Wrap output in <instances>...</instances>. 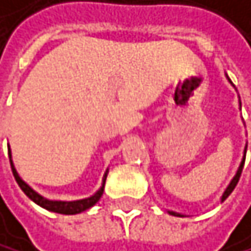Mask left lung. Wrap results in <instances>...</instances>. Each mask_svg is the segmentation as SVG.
Instances as JSON below:
<instances>
[{
    "instance_id": "1",
    "label": "left lung",
    "mask_w": 251,
    "mask_h": 251,
    "mask_svg": "<svg viewBox=\"0 0 251 251\" xmlns=\"http://www.w3.org/2000/svg\"><path fill=\"white\" fill-rule=\"evenodd\" d=\"M246 151H247V147H246ZM244 162H246V158L242 159V162H241V166H239V169H238V172H236V175H235V178L231 179V182L228 184V187L226 189V192H224V195H223V199L221 201H226V199L231 195V192L235 190V187H236V184H238V181H239V178H241V173H242V169H244ZM173 216H181V215H178V213H175V212H170Z\"/></svg>"
}]
</instances>
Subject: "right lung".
I'll list each match as a JSON object with an SVG mask.
<instances>
[{"label":"right lung","instance_id":"right-lung-1","mask_svg":"<svg viewBox=\"0 0 251 251\" xmlns=\"http://www.w3.org/2000/svg\"><path fill=\"white\" fill-rule=\"evenodd\" d=\"M10 158V156H9ZM12 166V172H13V176L16 182H18V185L21 187V190L32 199V201L38 205H41L43 208L49 210V212H55V213H61V215H76V213H81L84 212V210H87L90 207H93L96 202L100 201V198L102 196V192H104V185L101 187V189L96 192L93 196L87 198V199H81V201H72V202H64V201H49V199L43 198L41 195H38L35 190H32L30 187H28L20 176L18 173H16V170L13 169V164L10 162ZM107 176V175H105Z\"/></svg>","mask_w":251,"mask_h":251}]
</instances>
